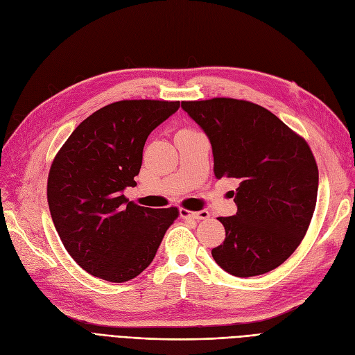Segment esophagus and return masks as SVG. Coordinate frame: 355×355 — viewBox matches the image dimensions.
<instances>
[{
    "label": "esophagus",
    "mask_w": 355,
    "mask_h": 355,
    "mask_svg": "<svg viewBox=\"0 0 355 355\" xmlns=\"http://www.w3.org/2000/svg\"><path fill=\"white\" fill-rule=\"evenodd\" d=\"M180 215L184 216V218H191V220H207L209 218V212L208 211H198V212H191V211H187V209H180Z\"/></svg>",
    "instance_id": "obj_1"
}]
</instances>
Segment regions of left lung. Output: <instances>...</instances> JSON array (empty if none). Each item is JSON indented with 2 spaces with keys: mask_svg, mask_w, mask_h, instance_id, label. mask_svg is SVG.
Wrapping results in <instances>:
<instances>
[{
  "mask_svg": "<svg viewBox=\"0 0 355 355\" xmlns=\"http://www.w3.org/2000/svg\"><path fill=\"white\" fill-rule=\"evenodd\" d=\"M181 107L209 139L214 174L239 181L237 212L218 218L225 228L212 257L236 277L282 266L310 225L318 169L306 141L267 109L245 100L182 101Z\"/></svg>",
  "mask_w": 355,
  "mask_h": 355,
  "instance_id": "8db88e82",
  "label": "left lung"
}]
</instances>
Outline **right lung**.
I'll use <instances>...</instances> for the list:
<instances>
[{
    "instance_id": "obj_1",
    "label": "right lung",
    "mask_w": 355,
    "mask_h": 355,
    "mask_svg": "<svg viewBox=\"0 0 355 355\" xmlns=\"http://www.w3.org/2000/svg\"><path fill=\"white\" fill-rule=\"evenodd\" d=\"M180 101L122 100L78 125L50 169L51 218L69 255L93 276L128 282L153 261L177 208L139 207L123 196L139 175L150 132Z\"/></svg>"
}]
</instances>
